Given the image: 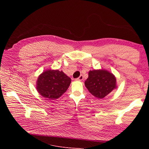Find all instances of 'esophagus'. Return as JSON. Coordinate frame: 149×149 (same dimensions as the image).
I'll list each match as a JSON object with an SVG mask.
<instances>
[{
    "mask_svg": "<svg viewBox=\"0 0 149 149\" xmlns=\"http://www.w3.org/2000/svg\"><path fill=\"white\" fill-rule=\"evenodd\" d=\"M76 80H78V81H82L83 80V75H80L79 78H77Z\"/></svg>",
    "mask_w": 149,
    "mask_h": 149,
    "instance_id": "obj_1",
    "label": "esophagus"
}]
</instances>
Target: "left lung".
Returning a JSON list of instances; mask_svg holds the SVG:
<instances>
[{"label": "left lung", "mask_w": 149, "mask_h": 149, "mask_svg": "<svg viewBox=\"0 0 149 149\" xmlns=\"http://www.w3.org/2000/svg\"><path fill=\"white\" fill-rule=\"evenodd\" d=\"M116 80L113 74L107 70H90L85 81V86L92 95L102 99L116 88Z\"/></svg>", "instance_id": "obj_1"}]
</instances>
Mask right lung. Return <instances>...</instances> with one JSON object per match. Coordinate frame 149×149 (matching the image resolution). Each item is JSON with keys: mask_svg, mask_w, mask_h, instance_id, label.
Wrapping results in <instances>:
<instances>
[{"mask_svg": "<svg viewBox=\"0 0 149 149\" xmlns=\"http://www.w3.org/2000/svg\"><path fill=\"white\" fill-rule=\"evenodd\" d=\"M71 79L58 70H46L38 76L37 90L47 100H56L67 91Z\"/></svg>", "mask_w": 149, "mask_h": 149, "instance_id": "add662e5", "label": "right lung"}]
</instances>
